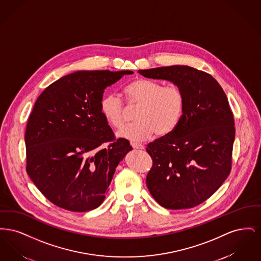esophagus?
I'll use <instances>...</instances> for the list:
<instances>
[{
	"label": "esophagus",
	"mask_w": 261,
	"mask_h": 261,
	"mask_svg": "<svg viewBox=\"0 0 261 261\" xmlns=\"http://www.w3.org/2000/svg\"><path fill=\"white\" fill-rule=\"evenodd\" d=\"M131 146L136 149H145V146L142 145V144H137V143H131Z\"/></svg>",
	"instance_id": "esophagus-1"
}]
</instances>
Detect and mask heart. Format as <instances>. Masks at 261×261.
Listing matches in <instances>:
<instances>
[{"label":"heart","instance_id":"b5f03b06","mask_svg":"<svg viewBox=\"0 0 261 261\" xmlns=\"http://www.w3.org/2000/svg\"><path fill=\"white\" fill-rule=\"evenodd\" d=\"M129 105H138L134 123L127 125L118 136L133 142L149 139L154 133L159 136L170 134L179 124L185 99L181 89L175 85L162 86L160 82L149 79H136L125 88ZM99 110L115 129L124 124L125 109L123 100L114 93L102 97Z\"/></svg>","mask_w":261,"mask_h":261}]
</instances>
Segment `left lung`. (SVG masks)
Here are the masks:
<instances>
[{
	"label": "left lung",
	"mask_w": 261,
	"mask_h": 261,
	"mask_svg": "<svg viewBox=\"0 0 261 261\" xmlns=\"http://www.w3.org/2000/svg\"><path fill=\"white\" fill-rule=\"evenodd\" d=\"M138 72L172 82L185 99L177 127L148 145L152 159L147 176L149 193L168 210L197 206L219 189L231 171L235 123L228 99L211 75L188 65Z\"/></svg>",
	"instance_id": "1"
}]
</instances>
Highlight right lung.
Listing matches in <instances>:
<instances>
[{
    "mask_svg": "<svg viewBox=\"0 0 261 261\" xmlns=\"http://www.w3.org/2000/svg\"><path fill=\"white\" fill-rule=\"evenodd\" d=\"M131 70H82L65 75L38 97L25 131L26 170L39 191L67 211L102 203L118 163L132 150L114 140L99 102L105 89ZM111 142L105 149L102 144Z\"/></svg>",
    "mask_w": 261,
    "mask_h": 261,
    "instance_id": "1",
    "label": "right lung"
}]
</instances>
